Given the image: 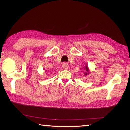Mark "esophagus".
<instances>
[{
	"label": "esophagus",
	"mask_w": 130,
	"mask_h": 130,
	"mask_svg": "<svg viewBox=\"0 0 130 130\" xmlns=\"http://www.w3.org/2000/svg\"><path fill=\"white\" fill-rule=\"evenodd\" d=\"M62 67L64 69H67L68 68V65L67 63H64L62 64Z\"/></svg>",
	"instance_id": "obj_1"
}]
</instances>
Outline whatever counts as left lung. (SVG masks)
Listing matches in <instances>:
<instances>
[{"label":"left lung","instance_id":"1","mask_svg":"<svg viewBox=\"0 0 130 130\" xmlns=\"http://www.w3.org/2000/svg\"><path fill=\"white\" fill-rule=\"evenodd\" d=\"M85 72L84 73V75L86 76H87L90 73V69L88 67V66L87 64H86L85 67Z\"/></svg>","mask_w":130,"mask_h":130}]
</instances>
